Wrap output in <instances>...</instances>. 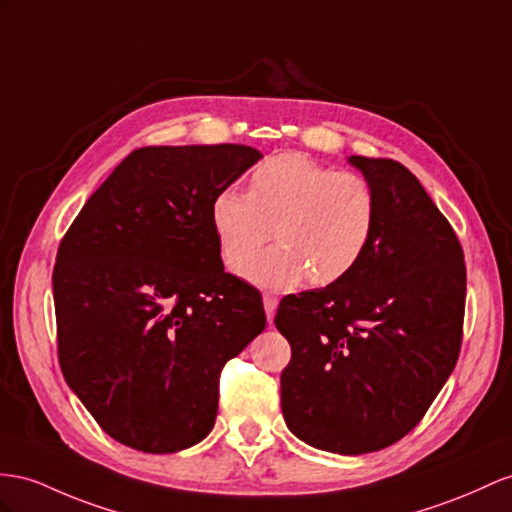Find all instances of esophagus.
I'll use <instances>...</instances> for the list:
<instances>
[{"mask_svg":"<svg viewBox=\"0 0 512 512\" xmlns=\"http://www.w3.org/2000/svg\"><path fill=\"white\" fill-rule=\"evenodd\" d=\"M277 305H279L277 296L264 294V309H266V316H268V322H270V324H272V320H274V311H277Z\"/></svg>","mask_w":512,"mask_h":512,"instance_id":"1","label":"esophagus"}]
</instances>
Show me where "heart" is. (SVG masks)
I'll use <instances>...</instances> for the list:
<instances>
[{"mask_svg":"<svg viewBox=\"0 0 512 512\" xmlns=\"http://www.w3.org/2000/svg\"><path fill=\"white\" fill-rule=\"evenodd\" d=\"M220 255L233 272L257 285L290 290L307 277L331 285L355 270L378 229L372 183L333 170L307 155L281 153L261 162L251 188L220 190L212 201ZM272 232L280 244L252 257Z\"/></svg>","mask_w":512,"mask_h":512,"instance_id":"b5f03b06","label":"heart"}]
</instances>
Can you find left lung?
Returning a JSON list of instances; mask_svg holds the SVG:
<instances>
[{"label": "left lung", "mask_w": 512, "mask_h": 512, "mask_svg": "<svg viewBox=\"0 0 512 512\" xmlns=\"http://www.w3.org/2000/svg\"><path fill=\"white\" fill-rule=\"evenodd\" d=\"M348 162L378 199L370 251L342 281L285 296L274 324L292 346L281 374L287 428L311 448L357 456L411 432L450 378L467 274L454 229L409 168Z\"/></svg>", "instance_id": "left-lung-1"}]
</instances>
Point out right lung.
Wrapping results in <instances>:
<instances>
[{"mask_svg":"<svg viewBox=\"0 0 512 512\" xmlns=\"http://www.w3.org/2000/svg\"><path fill=\"white\" fill-rule=\"evenodd\" d=\"M244 144L129 153L64 235L54 268L64 381L129 448L203 441L222 365L266 329L261 294L225 272L214 196L261 160Z\"/></svg>","mask_w":512,"mask_h":512,"instance_id":"1","label":"right lung"}]
</instances>
